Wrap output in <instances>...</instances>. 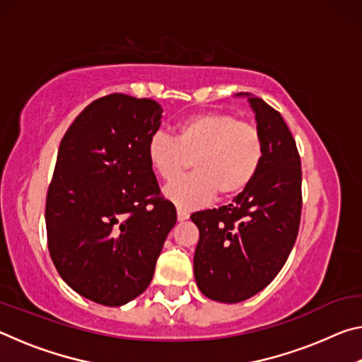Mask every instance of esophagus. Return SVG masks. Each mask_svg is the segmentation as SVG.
Segmentation results:
<instances>
[{"mask_svg":"<svg viewBox=\"0 0 362 362\" xmlns=\"http://www.w3.org/2000/svg\"><path fill=\"white\" fill-rule=\"evenodd\" d=\"M188 217H189V214L187 211L180 209V207H179V209H177V218H179L180 222H183V220H187Z\"/></svg>","mask_w":362,"mask_h":362,"instance_id":"1","label":"esophagus"}]
</instances>
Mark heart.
I'll return each instance as SVG.
<instances>
[{
	"mask_svg": "<svg viewBox=\"0 0 362 362\" xmlns=\"http://www.w3.org/2000/svg\"><path fill=\"white\" fill-rule=\"evenodd\" d=\"M150 166L163 180H173L183 170H197L164 188L177 206L193 209L214 194L231 198L246 188L263 156L262 134L252 122L225 112L193 115L179 124L177 137L155 132L146 144Z\"/></svg>",
	"mask_w": 362,
	"mask_h": 362,
	"instance_id": "1",
	"label": "heart"
}]
</instances>
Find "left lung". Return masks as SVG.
<instances>
[{"label":"left lung","mask_w":362,"mask_h":362,"mask_svg":"<svg viewBox=\"0 0 362 362\" xmlns=\"http://www.w3.org/2000/svg\"><path fill=\"white\" fill-rule=\"evenodd\" d=\"M236 95L247 97L262 134L259 170L230 204L189 217L199 230L196 284L222 303L247 300L276 278L296 244L302 214V168L289 127L259 97Z\"/></svg>","instance_id":"8db88e82"}]
</instances>
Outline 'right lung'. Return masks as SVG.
<instances>
[{
	"label": "right lung",
	"mask_w": 362,
	"mask_h": 362,
	"mask_svg": "<svg viewBox=\"0 0 362 362\" xmlns=\"http://www.w3.org/2000/svg\"><path fill=\"white\" fill-rule=\"evenodd\" d=\"M161 113L151 99L110 94L86 107L60 142L46 198L47 247L60 278L95 303L139 297L177 222L146 156Z\"/></svg>",
	"instance_id": "obj_1"
}]
</instances>
